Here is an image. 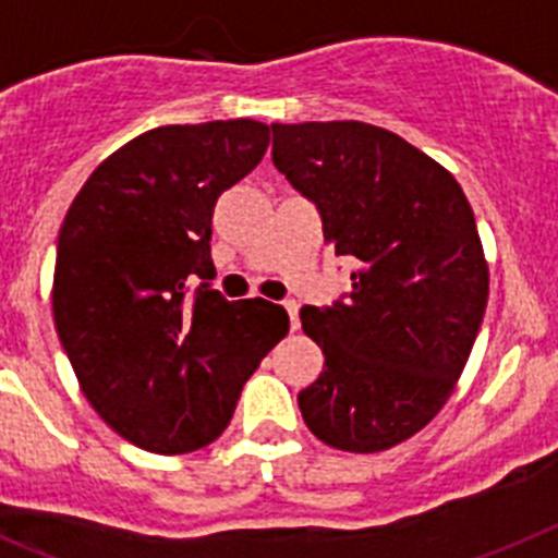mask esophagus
I'll use <instances>...</instances> for the list:
<instances>
[{"instance_id":"1","label":"esophagus","mask_w":558,"mask_h":558,"mask_svg":"<svg viewBox=\"0 0 558 558\" xmlns=\"http://www.w3.org/2000/svg\"><path fill=\"white\" fill-rule=\"evenodd\" d=\"M284 311H288V316H290V328L299 330V305L296 302H284Z\"/></svg>"}]
</instances>
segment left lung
<instances>
[{
  "instance_id": "obj_1",
  "label": "left lung",
  "mask_w": 558,
  "mask_h": 558,
  "mask_svg": "<svg viewBox=\"0 0 558 558\" xmlns=\"http://www.w3.org/2000/svg\"><path fill=\"white\" fill-rule=\"evenodd\" d=\"M274 165L319 207L353 290L302 307L325 371L299 393L311 434L348 453L411 439L445 408L487 305L473 207L450 170L365 122L270 124Z\"/></svg>"
}]
</instances>
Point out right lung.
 <instances>
[{
	"label": "right lung",
	"mask_w": 558,
	"mask_h": 558,
	"mask_svg": "<svg viewBox=\"0 0 558 558\" xmlns=\"http://www.w3.org/2000/svg\"><path fill=\"white\" fill-rule=\"evenodd\" d=\"M268 142L253 119L154 128L110 154L68 207L53 270L59 342L87 402L136 448L173 456L219 439L288 333L284 307L210 288L214 205Z\"/></svg>",
	"instance_id": "obj_1"
}]
</instances>
